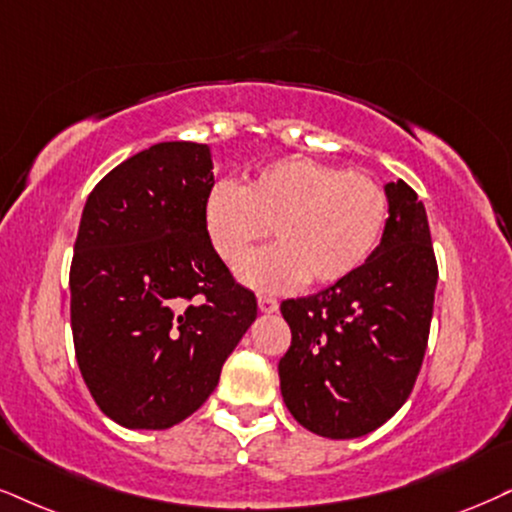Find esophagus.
Wrapping results in <instances>:
<instances>
[{
	"mask_svg": "<svg viewBox=\"0 0 512 512\" xmlns=\"http://www.w3.org/2000/svg\"><path fill=\"white\" fill-rule=\"evenodd\" d=\"M280 304H277L275 299H270V296H258V311L261 313H275Z\"/></svg>",
	"mask_w": 512,
	"mask_h": 512,
	"instance_id": "esophagus-1",
	"label": "esophagus"
}]
</instances>
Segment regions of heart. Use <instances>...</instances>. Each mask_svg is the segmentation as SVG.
<instances>
[{
	"label": "heart",
	"mask_w": 512,
	"mask_h": 512,
	"mask_svg": "<svg viewBox=\"0 0 512 512\" xmlns=\"http://www.w3.org/2000/svg\"><path fill=\"white\" fill-rule=\"evenodd\" d=\"M387 216V192L372 175L306 156L268 163L244 187L216 182L204 204L208 239L227 266L244 263L273 227L280 244L239 270L244 285L266 292L356 273L380 244Z\"/></svg>",
	"instance_id": "obj_1"
}]
</instances>
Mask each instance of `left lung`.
<instances>
[{"label":"left lung","mask_w":512,"mask_h":512,"mask_svg":"<svg viewBox=\"0 0 512 512\" xmlns=\"http://www.w3.org/2000/svg\"><path fill=\"white\" fill-rule=\"evenodd\" d=\"M389 218L356 273L304 299L282 301L292 346L280 358L289 413L327 439H356L406 403L430 337L437 261L418 194L384 185Z\"/></svg>","instance_id":"left-lung-1"}]
</instances>
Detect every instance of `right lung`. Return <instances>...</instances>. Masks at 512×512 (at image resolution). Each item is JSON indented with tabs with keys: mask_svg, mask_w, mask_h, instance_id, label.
Wrapping results in <instances>:
<instances>
[{
	"mask_svg": "<svg viewBox=\"0 0 512 512\" xmlns=\"http://www.w3.org/2000/svg\"><path fill=\"white\" fill-rule=\"evenodd\" d=\"M211 147L159 142L92 189L71 263L75 358L92 399L128 430L201 408L256 320L208 239Z\"/></svg>",
	"mask_w": 512,
	"mask_h": 512,
	"instance_id": "add662e5",
	"label": "right lung"
}]
</instances>
